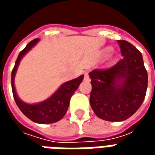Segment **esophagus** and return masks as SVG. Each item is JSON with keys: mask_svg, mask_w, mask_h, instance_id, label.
Instances as JSON below:
<instances>
[{"mask_svg": "<svg viewBox=\"0 0 155 155\" xmlns=\"http://www.w3.org/2000/svg\"><path fill=\"white\" fill-rule=\"evenodd\" d=\"M84 80L85 81H91V79H90V76H89V74H88V72H85V73H84Z\"/></svg>", "mask_w": 155, "mask_h": 155, "instance_id": "34e87169", "label": "esophagus"}]
</instances>
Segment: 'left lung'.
Returning a JSON list of instances; mask_svg holds the SVG:
<instances>
[{
    "mask_svg": "<svg viewBox=\"0 0 155 155\" xmlns=\"http://www.w3.org/2000/svg\"><path fill=\"white\" fill-rule=\"evenodd\" d=\"M118 44L123 58L112 67L90 73L91 108L99 118L114 122L127 120L139 110L148 87V74L140 51L124 40Z\"/></svg>",
    "mask_w": 155,
    "mask_h": 155,
    "instance_id": "8db88e82",
    "label": "left lung"
}]
</instances>
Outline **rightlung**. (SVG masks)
<instances>
[{"label": "right lung", "instance_id": "right-lung-1", "mask_svg": "<svg viewBox=\"0 0 155 155\" xmlns=\"http://www.w3.org/2000/svg\"><path fill=\"white\" fill-rule=\"evenodd\" d=\"M39 40L40 39L36 38L29 42L25 49H23L20 52L18 57L15 61V66L12 72V93L17 106L27 118L35 123L51 124L61 120L64 116V114H66L71 96L82 82L84 79V75L82 74L80 77L64 83L53 95H51L49 99L41 103L29 104L21 101L16 94L15 84H14L15 72L21 58L38 42Z\"/></svg>", "mask_w": 155, "mask_h": 155}]
</instances>
